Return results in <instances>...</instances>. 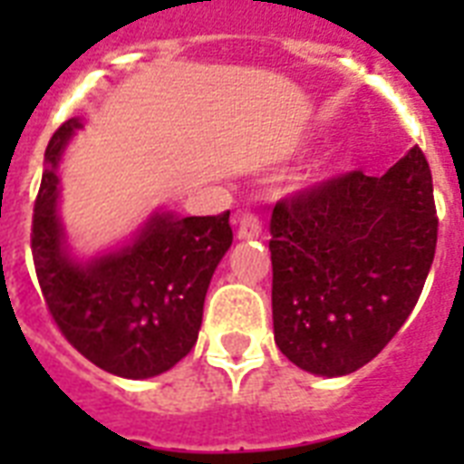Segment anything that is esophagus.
Returning a JSON list of instances; mask_svg holds the SVG:
<instances>
[{"label":"esophagus","instance_id":"obj_1","mask_svg":"<svg viewBox=\"0 0 464 464\" xmlns=\"http://www.w3.org/2000/svg\"><path fill=\"white\" fill-rule=\"evenodd\" d=\"M262 233V224L257 221V217L253 214H243L238 221V238L240 240H253V238H260Z\"/></svg>","mask_w":464,"mask_h":464}]
</instances>
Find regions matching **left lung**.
<instances>
[{"instance_id":"left-lung-1","label":"left lung","mask_w":464,"mask_h":464,"mask_svg":"<svg viewBox=\"0 0 464 464\" xmlns=\"http://www.w3.org/2000/svg\"><path fill=\"white\" fill-rule=\"evenodd\" d=\"M275 342L291 363L337 378L382 352L410 317L439 236L431 170L414 147L279 202L269 218Z\"/></svg>"}]
</instances>
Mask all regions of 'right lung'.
Returning a JSON list of instances; mask_svg holds the SVG:
<instances>
[{
    "label": "right lung",
    "mask_w": 464,
    "mask_h": 464,
    "mask_svg": "<svg viewBox=\"0 0 464 464\" xmlns=\"http://www.w3.org/2000/svg\"><path fill=\"white\" fill-rule=\"evenodd\" d=\"M83 130L67 120L45 149L33 209V262L62 334L91 363L120 378L166 373L195 346L207 289L228 253V214L178 217L156 209L118 246L76 255L60 217V166Z\"/></svg>",
    "instance_id": "right-lung-1"
}]
</instances>
